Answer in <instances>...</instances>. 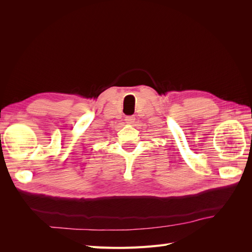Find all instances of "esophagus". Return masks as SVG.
Segmentation results:
<instances>
[{"mask_svg": "<svg viewBox=\"0 0 252 252\" xmlns=\"http://www.w3.org/2000/svg\"><path fill=\"white\" fill-rule=\"evenodd\" d=\"M125 122H126V124H133L134 122H135V117H133V116H127L126 118H125Z\"/></svg>", "mask_w": 252, "mask_h": 252, "instance_id": "34e87169", "label": "esophagus"}]
</instances>
